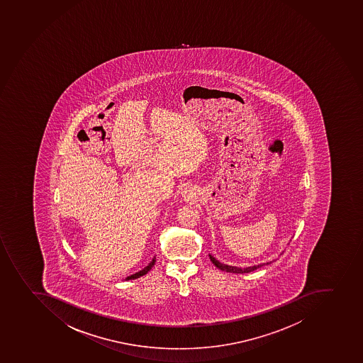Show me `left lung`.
I'll return each mask as SVG.
<instances>
[{
    "label": "left lung",
    "instance_id": "obj_1",
    "mask_svg": "<svg viewBox=\"0 0 363 363\" xmlns=\"http://www.w3.org/2000/svg\"><path fill=\"white\" fill-rule=\"evenodd\" d=\"M210 260L213 262V265L217 267V269H222V271H225V272H231V273H249L252 272L255 269H258V267H262L265 264H259V265H255V267H230V265H225V264L220 263L218 260L215 258V257L209 255Z\"/></svg>",
    "mask_w": 363,
    "mask_h": 363
}]
</instances>
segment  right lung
<instances>
[{
    "mask_svg": "<svg viewBox=\"0 0 363 363\" xmlns=\"http://www.w3.org/2000/svg\"><path fill=\"white\" fill-rule=\"evenodd\" d=\"M154 264H155V257H154L153 260H152V262H150L145 269H141L139 272L134 273L132 276L127 277L126 280L137 279V278H140V277L145 276V274H146L148 271H150V269L154 267Z\"/></svg>",
    "mask_w": 363,
    "mask_h": 363,
    "instance_id": "1",
    "label": "right lung"
}]
</instances>
